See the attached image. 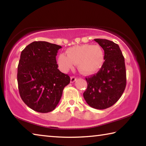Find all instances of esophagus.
Masks as SVG:
<instances>
[{
    "instance_id": "34e87169",
    "label": "esophagus",
    "mask_w": 146,
    "mask_h": 146,
    "mask_svg": "<svg viewBox=\"0 0 146 146\" xmlns=\"http://www.w3.org/2000/svg\"><path fill=\"white\" fill-rule=\"evenodd\" d=\"M76 80V78L75 77V76H71V79H70V81H71V83H73L74 82H75Z\"/></svg>"
}]
</instances>
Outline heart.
Segmentation results:
<instances>
[{"label":"heart","mask_w":146,"mask_h":146,"mask_svg":"<svg viewBox=\"0 0 146 146\" xmlns=\"http://www.w3.org/2000/svg\"><path fill=\"white\" fill-rule=\"evenodd\" d=\"M65 54H60L58 64L61 70L68 71L77 64L78 70L85 75H91L100 70L104 62L103 49L98 45L83 44L68 48Z\"/></svg>","instance_id":"b5f03b06"}]
</instances>
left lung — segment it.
<instances>
[{"label":"left lung","instance_id":"1","mask_svg":"<svg viewBox=\"0 0 146 146\" xmlns=\"http://www.w3.org/2000/svg\"><path fill=\"white\" fill-rule=\"evenodd\" d=\"M104 51V62L100 71L86 78L88 88L83 93L88 104L104 110L117 102L126 86L124 57L118 44L106 39L96 38Z\"/></svg>","mask_w":146,"mask_h":146}]
</instances>
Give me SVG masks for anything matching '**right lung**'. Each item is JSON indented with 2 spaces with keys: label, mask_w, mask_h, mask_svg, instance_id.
<instances>
[{
  "label": "right lung",
  "mask_w": 146,
  "mask_h": 146,
  "mask_svg": "<svg viewBox=\"0 0 146 146\" xmlns=\"http://www.w3.org/2000/svg\"><path fill=\"white\" fill-rule=\"evenodd\" d=\"M60 46L35 41L21 52L17 82L22 100L39 113L52 111L60 101L70 78L58 69L56 56Z\"/></svg>",
  "instance_id": "1"
}]
</instances>
